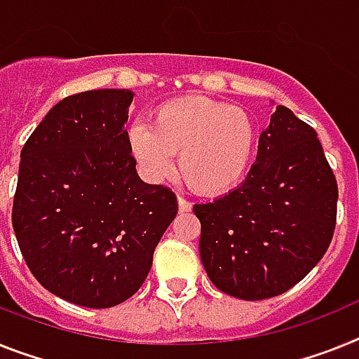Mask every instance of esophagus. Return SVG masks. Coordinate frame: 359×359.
<instances>
[{
    "mask_svg": "<svg viewBox=\"0 0 359 359\" xmlns=\"http://www.w3.org/2000/svg\"><path fill=\"white\" fill-rule=\"evenodd\" d=\"M179 210L180 212H191V203L184 197H179Z\"/></svg>",
    "mask_w": 359,
    "mask_h": 359,
    "instance_id": "esophagus-1",
    "label": "esophagus"
}]
</instances>
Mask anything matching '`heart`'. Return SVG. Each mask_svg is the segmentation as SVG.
<instances>
[{"label": "heart", "instance_id": "obj_1", "mask_svg": "<svg viewBox=\"0 0 359 359\" xmlns=\"http://www.w3.org/2000/svg\"><path fill=\"white\" fill-rule=\"evenodd\" d=\"M259 128L248 111L204 96H188L156 107L149 129L129 131V151L144 173L162 180L180 173L197 194L224 195L245 180L254 164Z\"/></svg>", "mask_w": 359, "mask_h": 359}]
</instances>
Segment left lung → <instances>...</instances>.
I'll return each instance as SVG.
<instances>
[{"label":"left lung","instance_id":"1","mask_svg":"<svg viewBox=\"0 0 359 359\" xmlns=\"http://www.w3.org/2000/svg\"><path fill=\"white\" fill-rule=\"evenodd\" d=\"M194 212L213 285L239 299H268L297 285L327 252L338 182L316 129L279 105L245 182Z\"/></svg>","mask_w":359,"mask_h":359}]
</instances>
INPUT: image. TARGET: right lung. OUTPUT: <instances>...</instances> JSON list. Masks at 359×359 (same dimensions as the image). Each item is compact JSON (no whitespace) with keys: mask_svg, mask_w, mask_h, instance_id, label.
<instances>
[{"mask_svg":"<svg viewBox=\"0 0 359 359\" xmlns=\"http://www.w3.org/2000/svg\"><path fill=\"white\" fill-rule=\"evenodd\" d=\"M128 89L54 105L21 149L12 228L32 276L54 296L109 309L133 296L177 215L168 186L146 184L129 151Z\"/></svg>","mask_w":359,"mask_h":359,"instance_id":"right-lung-1","label":"right lung"}]
</instances>
